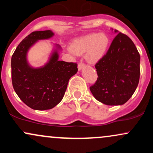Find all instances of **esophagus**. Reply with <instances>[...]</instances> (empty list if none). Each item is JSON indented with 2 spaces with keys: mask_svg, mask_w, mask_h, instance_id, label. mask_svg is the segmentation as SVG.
Masks as SVG:
<instances>
[{
  "mask_svg": "<svg viewBox=\"0 0 153 153\" xmlns=\"http://www.w3.org/2000/svg\"><path fill=\"white\" fill-rule=\"evenodd\" d=\"M85 66V65H84V63H82V62H79L78 65V71H81V69L83 67Z\"/></svg>",
  "mask_w": 153,
  "mask_h": 153,
  "instance_id": "obj_1",
  "label": "esophagus"
}]
</instances>
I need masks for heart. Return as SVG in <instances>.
<instances>
[{
  "label": "heart",
  "mask_w": 153,
  "mask_h": 153,
  "mask_svg": "<svg viewBox=\"0 0 153 153\" xmlns=\"http://www.w3.org/2000/svg\"><path fill=\"white\" fill-rule=\"evenodd\" d=\"M109 39L103 33L88 34L75 40L71 49L76 54L86 52L85 58L89 62L95 63L99 61L107 50Z\"/></svg>",
  "instance_id": "b5f03b06"
}]
</instances>
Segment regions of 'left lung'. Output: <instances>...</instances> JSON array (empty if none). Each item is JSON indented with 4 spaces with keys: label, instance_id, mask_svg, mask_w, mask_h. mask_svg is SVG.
<instances>
[{
    "label": "left lung",
    "instance_id": "1",
    "mask_svg": "<svg viewBox=\"0 0 153 153\" xmlns=\"http://www.w3.org/2000/svg\"><path fill=\"white\" fill-rule=\"evenodd\" d=\"M140 62L134 44L129 36L119 32L106 54L95 65L99 78L90 87L95 99L110 106L127 102L138 85Z\"/></svg>",
    "mask_w": 153,
    "mask_h": 153
}]
</instances>
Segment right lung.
Listing matches in <instances>:
<instances>
[{"label": "right lung", "instance_id": "obj_1", "mask_svg": "<svg viewBox=\"0 0 153 153\" xmlns=\"http://www.w3.org/2000/svg\"><path fill=\"white\" fill-rule=\"evenodd\" d=\"M54 33L50 30L33 31L21 42L11 57V78L15 92L28 106L34 110L54 108L62 101L70 78L78 72V65L59 60L56 45L49 62L34 68L27 62L29 48L38 40L47 39Z\"/></svg>", "mask_w": 153, "mask_h": 153}]
</instances>
